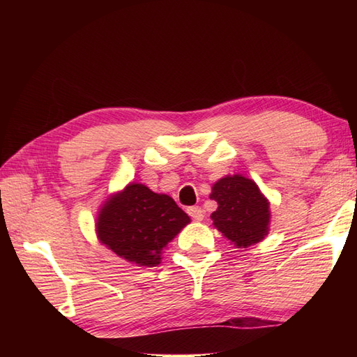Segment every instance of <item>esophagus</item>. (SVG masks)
Masks as SVG:
<instances>
[{
    "label": "esophagus",
    "instance_id": "34e87169",
    "mask_svg": "<svg viewBox=\"0 0 357 357\" xmlns=\"http://www.w3.org/2000/svg\"><path fill=\"white\" fill-rule=\"evenodd\" d=\"M187 213L190 215L195 219V221H202V219H204V210L201 207H198V206L188 207L187 208Z\"/></svg>",
    "mask_w": 357,
    "mask_h": 357
}]
</instances>
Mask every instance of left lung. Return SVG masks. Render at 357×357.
<instances>
[{
    "label": "left lung",
    "mask_w": 357,
    "mask_h": 357,
    "mask_svg": "<svg viewBox=\"0 0 357 357\" xmlns=\"http://www.w3.org/2000/svg\"><path fill=\"white\" fill-rule=\"evenodd\" d=\"M218 208L210 215L213 227L236 248L259 244L270 231V202L253 179L227 174L211 187Z\"/></svg>",
    "instance_id": "obj_1"
}]
</instances>
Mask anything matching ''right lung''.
<instances>
[{
	"label": "right lung",
	"instance_id": "add662e5",
	"mask_svg": "<svg viewBox=\"0 0 357 357\" xmlns=\"http://www.w3.org/2000/svg\"><path fill=\"white\" fill-rule=\"evenodd\" d=\"M187 224L190 216L169 195L130 183L104 201L95 231L101 244L121 259L136 267H156L167 244Z\"/></svg>",
	"mask_w": 357,
	"mask_h": 357
}]
</instances>
